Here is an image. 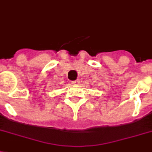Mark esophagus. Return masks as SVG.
I'll return each instance as SVG.
<instances>
[{"mask_svg": "<svg viewBox=\"0 0 152 152\" xmlns=\"http://www.w3.org/2000/svg\"><path fill=\"white\" fill-rule=\"evenodd\" d=\"M71 84H73V85H78L79 83H80V81H79L78 79H77V80H75V81H71Z\"/></svg>", "mask_w": 152, "mask_h": 152, "instance_id": "obj_1", "label": "esophagus"}]
</instances>
